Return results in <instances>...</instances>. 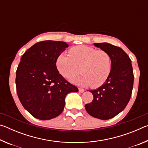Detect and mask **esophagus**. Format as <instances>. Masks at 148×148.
<instances>
[{
	"label": "esophagus",
	"instance_id": "obj_1",
	"mask_svg": "<svg viewBox=\"0 0 148 148\" xmlns=\"http://www.w3.org/2000/svg\"><path fill=\"white\" fill-rule=\"evenodd\" d=\"M78 90H79V92H82H82H84V89L79 88V89H78Z\"/></svg>",
	"mask_w": 148,
	"mask_h": 148
}]
</instances>
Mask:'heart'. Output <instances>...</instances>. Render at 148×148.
Instances as JSON below:
<instances>
[{"mask_svg": "<svg viewBox=\"0 0 148 148\" xmlns=\"http://www.w3.org/2000/svg\"><path fill=\"white\" fill-rule=\"evenodd\" d=\"M69 52L71 56L61 53L57 59V69L62 76L71 78L81 71V76L71 79L73 83L93 88L105 83L112 71V61L108 53L86 46L74 47Z\"/></svg>", "mask_w": 148, "mask_h": 148, "instance_id": "1", "label": "heart"}]
</instances>
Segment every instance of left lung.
Returning <instances> with one entry per match:
<instances>
[{
  "label": "left lung",
  "instance_id": "left-lung-1",
  "mask_svg": "<svg viewBox=\"0 0 148 148\" xmlns=\"http://www.w3.org/2000/svg\"><path fill=\"white\" fill-rule=\"evenodd\" d=\"M93 45L111 56L112 71L104 84L89 91L93 100L85 108L91 116L106 120L117 116L128 104L133 87V71L131 59L121 47L107 42Z\"/></svg>",
  "mask_w": 148,
  "mask_h": 148
}]
</instances>
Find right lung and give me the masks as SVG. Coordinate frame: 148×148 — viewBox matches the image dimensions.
<instances>
[{
  "label": "right lung",
  "mask_w": 148,
  "mask_h": 148,
  "mask_svg": "<svg viewBox=\"0 0 148 148\" xmlns=\"http://www.w3.org/2000/svg\"><path fill=\"white\" fill-rule=\"evenodd\" d=\"M68 47L64 42L45 40L34 44L21 57L16 71L17 92L24 108L35 118L58 116L66 95L78 91L56 66L57 57Z\"/></svg>",
  "instance_id": "right-lung-1"
}]
</instances>
